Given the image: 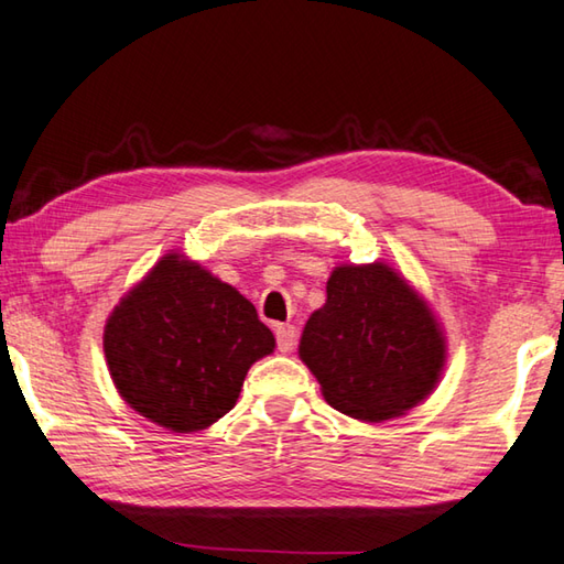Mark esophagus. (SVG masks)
I'll return each mask as SVG.
<instances>
[{
    "label": "esophagus",
    "mask_w": 564,
    "mask_h": 564,
    "mask_svg": "<svg viewBox=\"0 0 564 564\" xmlns=\"http://www.w3.org/2000/svg\"><path fill=\"white\" fill-rule=\"evenodd\" d=\"M295 339H297V333H295L293 325H279V327H275V347H279V351H283V355H289V351H293Z\"/></svg>",
    "instance_id": "obj_1"
}]
</instances>
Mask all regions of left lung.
<instances>
[{
  "label": "left lung",
  "mask_w": 564,
  "mask_h": 564,
  "mask_svg": "<svg viewBox=\"0 0 564 564\" xmlns=\"http://www.w3.org/2000/svg\"><path fill=\"white\" fill-rule=\"evenodd\" d=\"M301 359L325 401L359 421H386L421 403L445 364L433 313L386 263L339 267L307 319Z\"/></svg>",
  "instance_id": "8db88e82"
}]
</instances>
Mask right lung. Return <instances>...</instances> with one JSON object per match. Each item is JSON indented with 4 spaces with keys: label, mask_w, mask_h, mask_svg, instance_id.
Masks as SVG:
<instances>
[{
    "label": "right lung",
    "mask_w": 564,
    "mask_h": 564,
    "mask_svg": "<svg viewBox=\"0 0 564 564\" xmlns=\"http://www.w3.org/2000/svg\"><path fill=\"white\" fill-rule=\"evenodd\" d=\"M273 347L245 295L175 253L151 269L105 327L121 399L175 433H195L229 413L249 367Z\"/></svg>",
    "instance_id": "obj_1"
}]
</instances>
